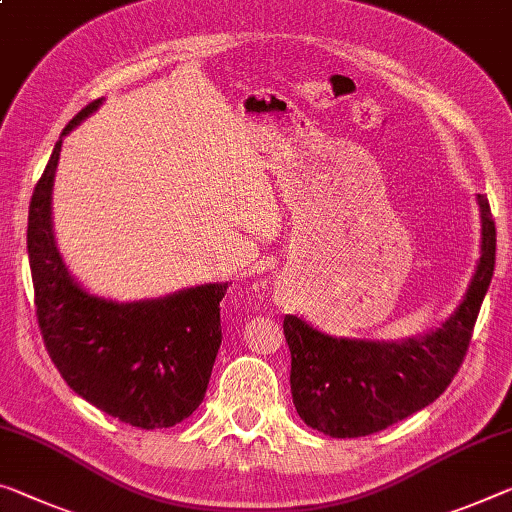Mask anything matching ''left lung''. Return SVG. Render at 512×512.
I'll list each match as a JSON object with an SVG mask.
<instances>
[{
  "label": "left lung",
  "instance_id": "1",
  "mask_svg": "<svg viewBox=\"0 0 512 512\" xmlns=\"http://www.w3.org/2000/svg\"><path fill=\"white\" fill-rule=\"evenodd\" d=\"M481 259L465 298L442 328L401 344L335 339L294 314L285 316L291 396L300 419L330 437H364L426 408L456 376L494 273L497 227L478 196Z\"/></svg>",
  "mask_w": 512,
  "mask_h": 512
}]
</instances>
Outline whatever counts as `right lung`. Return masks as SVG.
Returning a JSON list of instances; mask_svg holds the SVG:
<instances>
[{
  "instance_id": "1",
  "label": "right lung",
  "mask_w": 512,
  "mask_h": 512,
  "mask_svg": "<svg viewBox=\"0 0 512 512\" xmlns=\"http://www.w3.org/2000/svg\"><path fill=\"white\" fill-rule=\"evenodd\" d=\"M95 100L63 129L100 107ZM63 139L29 205L27 250L40 335L63 380L81 399L136 428H168L205 399L221 346L227 285H205L143 303H113L81 289L52 234V184Z\"/></svg>"
}]
</instances>
